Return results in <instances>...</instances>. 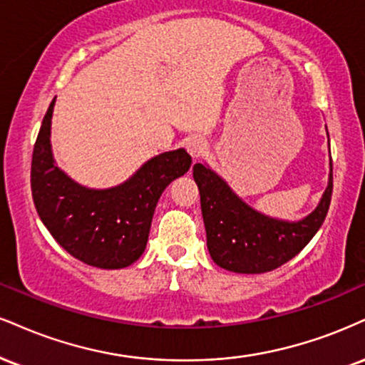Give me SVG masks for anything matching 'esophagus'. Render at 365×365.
<instances>
[{"instance_id": "34e87169", "label": "esophagus", "mask_w": 365, "mask_h": 365, "mask_svg": "<svg viewBox=\"0 0 365 365\" xmlns=\"http://www.w3.org/2000/svg\"><path fill=\"white\" fill-rule=\"evenodd\" d=\"M205 149H207V144H205V140L202 139H190L187 143V151L188 155H190L194 160H199L205 155Z\"/></svg>"}]
</instances>
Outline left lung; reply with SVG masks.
Listing matches in <instances>:
<instances>
[{
  "label": "left lung",
  "mask_w": 365,
  "mask_h": 365,
  "mask_svg": "<svg viewBox=\"0 0 365 365\" xmlns=\"http://www.w3.org/2000/svg\"><path fill=\"white\" fill-rule=\"evenodd\" d=\"M194 180L212 260L236 274H263L296 257L322 227L331 202L333 166L330 160L328 187L318 207L301 221H282L258 212L202 163L194 165Z\"/></svg>",
  "instance_id": "left-lung-1"
}]
</instances>
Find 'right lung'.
Listing matches in <instances>:
<instances>
[{
	"instance_id": "1",
	"label": "right lung",
	"mask_w": 365,
	"mask_h": 365,
	"mask_svg": "<svg viewBox=\"0 0 365 365\" xmlns=\"http://www.w3.org/2000/svg\"><path fill=\"white\" fill-rule=\"evenodd\" d=\"M47 108L34 146L30 185L35 209L57 243L83 263L124 269L144 253L156 204L175 178L185 175L192 158L185 149L161 153L120 185L95 190L69 178L51 149Z\"/></svg>"
}]
</instances>
